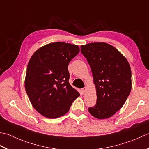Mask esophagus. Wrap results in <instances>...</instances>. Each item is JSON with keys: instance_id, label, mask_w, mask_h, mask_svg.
Listing matches in <instances>:
<instances>
[{"instance_id": "obj_1", "label": "esophagus", "mask_w": 149, "mask_h": 149, "mask_svg": "<svg viewBox=\"0 0 149 149\" xmlns=\"http://www.w3.org/2000/svg\"><path fill=\"white\" fill-rule=\"evenodd\" d=\"M81 92L83 93V94H85V92L86 91V87H84V88H82V89L81 90Z\"/></svg>"}]
</instances>
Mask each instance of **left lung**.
Returning a JSON list of instances; mask_svg holds the SVG:
<instances>
[{"instance_id":"8db88e82","label":"left lung","mask_w":149,"mask_h":149,"mask_svg":"<svg viewBox=\"0 0 149 149\" xmlns=\"http://www.w3.org/2000/svg\"><path fill=\"white\" fill-rule=\"evenodd\" d=\"M81 52L91 68L97 94L96 104L88 108V112L95 118H109L121 109L131 91L129 63L117 49L105 42L82 45Z\"/></svg>"}]
</instances>
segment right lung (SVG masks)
I'll return each instance as SVG.
<instances>
[{
	"instance_id": "add662e5",
	"label": "right lung",
	"mask_w": 149,
	"mask_h": 149,
	"mask_svg": "<svg viewBox=\"0 0 149 149\" xmlns=\"http://www.w3.org/2000/svg\"><path fill=\"white\" fill-rule=\"evenodd\" d=\"M79 52L77 45L52 42L38 49L29 61L26 92L32 106L45 117L55 119L65 115L79 96L68 82V70Z\"/></svg>"
}]
</instances>
